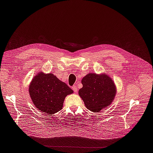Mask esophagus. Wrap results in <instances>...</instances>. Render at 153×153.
<instances>
[{"instance_id": "esophagus-1", "label": "esophagus", "mask_w": 153, "mask_h": 153, "mask_svg": "<svg viewBox=\"0 0 153 153\" xmlns=\"http://www.w3.org/2000/svg\"><path fill=\"white\" fill-rule=\"evenodd\" d=\"M72 90L74 91L75 92H77V88L76 87V85H73L72 87Z\"/></svg>"}]
</instances>
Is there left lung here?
<instances>
[{"mask_svg":"<svg viewBox=\"0 0 153 153\" xmlns=\"http://www.w3.org/2000/svg\"><path fill=\"white\" fill-rule=\"evenodd\" d=\"M81 82L83 87L79 90V95L86 108L92 112H99L109 107L116 95V86L108 74L102 72L88 73Z\"/></svg>","mask_w":153,"mask_h":153,"instance_id":"1","label":"left lung"}]
</instances>
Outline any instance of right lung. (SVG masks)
Returning <instances> with one entry per match:
<instances>
[{
    "mask_svg": "<svg viewBox=\"0 0 153 153\" xmlns=\"http://www.w3.org/2000/svg\"><path fill=\"white\" fill-rule=\"evenodd\" d=\"M29 93L39 111L52 115L62 109L65 97L73 91L52 73L39 72L32 79Z\"/></svg>",
    "mask_w": 153,
    "mask_h": 153,
    "instance_id": "obj_1",
    "label": "right lung"
}]
</instances>
